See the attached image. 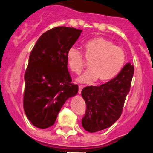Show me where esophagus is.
<instances>
[{"label": "esophagus", "mask_w": 153, "mask_h": 153, "mask_svg": "<svg viewBox=\"0 0 153 153\" xmlns=\"http://www.w3.org/2000/svg\"><path fill=\"white\" fill-rule=\"evenodd\" d=\"M83 88H84V86H82V85H78V93H79V94H81V91H82Z\"/></svg>", "instance_id": "obj_1"}]
</instances>
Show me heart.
<instances>
[{
	"label": "heart",
	"mask_w": 153,
	"mask_h": 153,
	"mask_svg": "<svg viewBox=\"0 0 153 153\" xmlns=\"http://www.w3.org/2000/svg\"><path fill=\"white\" fill-rule=\"evenodd\" d=\"M83 48L85 59L90 61L89 69L78 78L79 82L89 84L98 80L100 83H105L115 78L125 66V51L106 38H91L84 43ZM66 59L68 67L75 74L81 73L85 68L83 54L75 47L68 50Z\"/></svg>",
	"instance_id": "heart-1"
}]
</instances>
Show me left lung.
<instances>
[{
	"label": "left lung",
	"mask_w": 153,
	"mask_h": 153,
	"mask_svg": "<svg viewBox=\"0 0 153 153\" xmlns=\"http://www.w3.org/2000/svg\"><path fill=\"white\" fill-rule=\"evenodd\" d=\"M134 68L130 62L111 81L100 86H88L81 91L86 112L81 124L85 131L97 132L112 126L119 118L130 91Z\"/></svg>",
	"instance_id": "1"
}]
</instances>
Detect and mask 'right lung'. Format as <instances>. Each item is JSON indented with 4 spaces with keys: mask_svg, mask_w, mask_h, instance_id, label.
I'll list each match as a JSON object with an SVG mask.
<instances>
[{
    "mask_svg": "<svg viewBox=\"0 0 153 153\" xmlns=\"http://www.w3.org/2000/svg\"><path fill=\"white\" fill-rule=\"evenodd\" d=\"M81 30L56 27L37 41L25 72L23 108L34 126H52L67 99L76 95L78 86L72 83L66 53L79 38Z\"/></svg>",
    "mask_w": 153,
    "mask_h": 153,
    "instance_id": "add662e5",
    "label": "right lung"
}]
</instances>
